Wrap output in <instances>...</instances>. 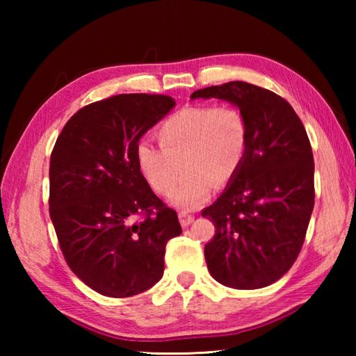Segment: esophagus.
Returning a JSON list of instances; mask_svg holds the SVG:
<instances>
[{
	"mask_svg": "<svg viewBox=\"0 0 356 356\" xmlns=\"http://www.w3.org/2000/svg\"><path fill=\"white\" fill-rule=\"evenodd\" d=\"M179 220H180V225L185 227V226H188L190 222H193V220H195V215H191L188 212H185V210H182V212H179Z\"/></svg>",
	"mask_w": 356,
	"mask_h": 356,
	"instance_id": "34e87169",
	"label": "esophagus"
}]
</instances>
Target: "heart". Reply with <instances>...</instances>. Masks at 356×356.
<instances>
[{"label": "heart", "mask_w": 356, "mask_h": 356, "mask_svg": "<svg viewBox=\"0 0 356 356\" xmlns=\"http://www.w3.org/2000/svg\"><path fill=\"white\" fill-rule=\"evenodd\" d=\"M161 147L141 143L136 161L150 188L172 202L196 209L209 200L213 184L231 180L242 166L250 131L243 113L232 105H193L166 118L156 130Z\"/></svg>", "instance_id": "1"}]
</instances>
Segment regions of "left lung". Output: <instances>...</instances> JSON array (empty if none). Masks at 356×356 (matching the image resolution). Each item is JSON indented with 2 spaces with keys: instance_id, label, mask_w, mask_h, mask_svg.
I'll return each mask as SVG.
<instances>
[{
  "instance_id": "left-lung-1",
  "label": "left lung",
  "mask_w": 356,
  "mask_h": 356,
  "mask_svg": "<svg viewBox=\"0 0 356 356\" xmlns=\"http://www.w3.org/2000/svg\"><path fill=\"white\" fill-rule=\"evenodd\" d=\"M221 99L248 122L238 172L202 216L215 236L204 246L210 275L222 286L261 289L284 276L303 246L314 209V156L287 100L245 81L197 89L191 99Z\"/></svg>"
}]
</instances>
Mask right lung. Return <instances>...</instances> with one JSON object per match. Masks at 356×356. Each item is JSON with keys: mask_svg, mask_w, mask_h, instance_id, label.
<instances>
[{"mask_svg": "<svg viewBox=\"0 0 356 356\" xmlns=\"http://www.w3.org/2000/svg\"><path fill=\"white\" fill-rule=\"evenodd\" d=\"M176 105L161 94H119L83 106L50 156V218L65 262L105 297H134L163 276L176 210L136 161L140 138Z\"/></svg>", "mask_w": 356, "mask_h": 356, "instance_id": "1", "label": "right lung"}]
</instances>
